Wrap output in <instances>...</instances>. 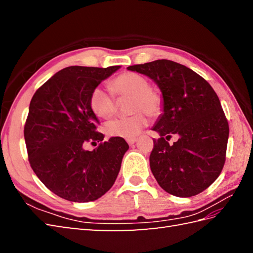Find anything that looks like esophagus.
<instances>
[{
    "label": "esophagus",
    "instance_id": "obj_1",
    "mask_svg": "<svg viewBox=\"0 0 253 253\" xmlns=\"http://www.w3.org/2000/svg\"><path fill=\"white\" fill-rule=\"evenodd\" d=\"M137 141V138H131V139H127V143L128 144H130V146H131V144H133V143H135Z\"/></svg>",
    "mask_w": 253,
    "mask_h": 253
}]
</instances>
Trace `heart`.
<instances>
[{
	"label": "heart",
	"mask_w": 253,
	"mask_h": 253,
	"mask_svg": "<svg viewBox=\"0 0 253 253\" xmlns=\"http://www.w3.org/2000/svg\"><path fill=\"white\" fill-rule=\"evenodd\" d=\"M111 88L118 99L129 98L130 116L118 117L105 125L109 136L131 139L148 125V117H159L164 110L163 96L158 90L150 87L149 80L137 73L126 72L112 80ZM89 104L100 118H110L117 111V101L111 91L95 87L90 93Z\"/></svg>",
	"instance_id": "heart-1"
}]
</instances>
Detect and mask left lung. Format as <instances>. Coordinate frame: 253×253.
Masks as SVG:
<instances>
[{"label": "left lung", "instance_id": "8db88e82", "mask_svg": "<svg viewBox=\"0 0 253 253\" xmlns=\"http://www.w3.org/2000/svg\"><path fill=\"white\" fill-rule=\"evenodd\" d=\"M154 80L162 91L163 114L153 130L150 168L158 184L170 195L192 197L221 174L229 135L227 118L215 91L192 69L169 60L127 67ZM171 134L179 136L173 145Z\"/></svg>", "mask_w": 253, "mask_h": 253}]
</instances>
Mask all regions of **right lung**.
<instances>
[{
  "label": "right lung",
  "mask_w": 253,
  "mask_h": 253,
  "mask_svg": "<svg viewBox=\"0 0 253 253\" xmlns=\"http://www.w3.org/2000/svg\"><path fill=\"white\" fill-rule=\"evenodd\" d=\"M120 66H69L36 91L24 136L31 169L56 196L73 202L94 201L114 185L124 154L123 138L103 141L90 93ZM89 142L100 144L84 150Z\"/></svg>",
  "instance_id": "obj_1"
}]
</instances>
